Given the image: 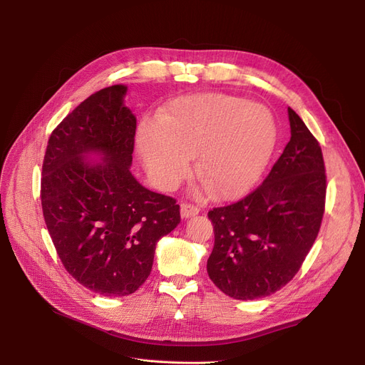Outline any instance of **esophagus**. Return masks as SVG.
Segmentation results:
<instances>
[{"label": "esophagus", "instance_id": "34e87169", "mask_svg": "<svg viewBox=\"0 0 365 365\" xmlns=\"http://www.w3.org/2000/svg\"><path fill=\"white\" fill-rule=\"evenodd\" d=\"M180 213H182V217L187 219V217H192L195 215L200 213V207L198 205H194V204H182L180 205Z\"/></svg>", "mask_w": 365, "mask_h": 365}]
</instances>
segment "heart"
<instances>
[{
    "label": "heart",
    "mask_w": 365,
    "mask_h": 365,
    "mask_svg": "<svg viewBox=\"0 0 365 365\" xmlns=\"http://www.w3.org/2000/svg\"><path fill=\"white\" fill-rule=\"evenodd\" d=\"M277 143L271 110L235 96H185L143 121L138 149L152 179L163 187L180 182L197 155L195 173L217 198H234L262 176Z\"/></svg>",
    "instance_id": "obj_1"
}]
</instances>
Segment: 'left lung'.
<instances>
[{
	"mask_svg": "<svg viewBox=\"0 0 365 365\" xmlns=\"http://www.w3.org/2000/svg\"><path fill=\"white\" fill-rule=\"evenodd\" d=\"M290 142L269 175L238 202L208 212L215 247L207 272L226 296H271L299 272L324 216L327 176L322 150L289 108Z\"/></svg>",
	"mask_w": 365,
	"mask_h": 365,
	"instance_id": "8db88e82",
	"label": "left lung"
}]
</instances>
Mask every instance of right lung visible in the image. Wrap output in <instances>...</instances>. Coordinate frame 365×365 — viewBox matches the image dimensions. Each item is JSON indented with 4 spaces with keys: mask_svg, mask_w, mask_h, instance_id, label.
Segmentation results:
<instances>
[{
    "mask_svg": "<svg viewBox=\"0 0 365 365\" xmlns=\"http://www.w3.org/2000/svg\"><path fill=\"white\" fill-rule=\"evenodd\" d=\"M125 86L96 91L57 125L43 163L41 205L65 269L108 297L136 292L161 237L180 223L176 200L152 192L130 171L136 117ZM90 153L103 160L91 163Z\"/></svg>",
    "mask_w": 365,
    "mask_h": 365,
    "instance_id": "obj_1",
    "label": "right lung"
}]
</instances>
